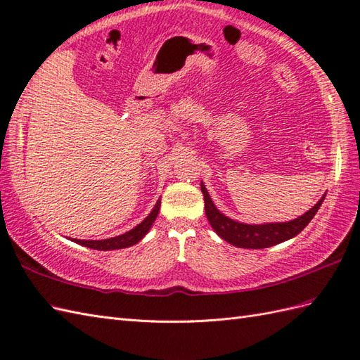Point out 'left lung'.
Instances as JSON below:
<instances>
[{
    "label": "left lung",
    "instance_id": "obj_1",
    "mask_svg": "<svg viewBox=\"0 0 360 360\" xmlns=\"http://www.w3.org/2000/svg\"><path fill=\"white\" fill-rule=\"evenodd\" d=\"M200 190H202L204 200H205V214L207 219L210 222L212 229L218 233V235L227 240L229 244L239 247V248H269L271 245L281 244L283 240H288L291 238L297 236L302 231L310 221L314 218V214L319 210L325 195L317 200V204L310 208L307 213H304L299 218L288 221V222H271V224H261V225H250L242 224L238 221H233L227 216L222 214L213 200L208 195V191L200 182Z\"/></svg>",
    "mask_w": 360,
    "mask_h": 360
}]
</instances>
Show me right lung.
Segmentation results:
<instances>
[{
	"instance_id": "obj_1",
	"label": "right lung",
	"mask_w": 360,
	"mask_h": 360,
	"mask_svg": "<svg viewBox=\"0 0 360 360\" xmlns=\"http://www.w3.org/2000/svg\"><path fill=\"white\" fill-rule=\"evenodd\" d=\"M160 207H161V199H158L156 205L153 207V210L150 212L147 218L141 224H138L135 229H131L130 231H125L124 235L115 236L110 239H103V240H84V239H72V240H75L79 245H84V247L94 248V250H104V252L105 250H118V248L135 245L147 235V231L153 225L158 213H160Z\"/></svg>"
}]
</instances>
